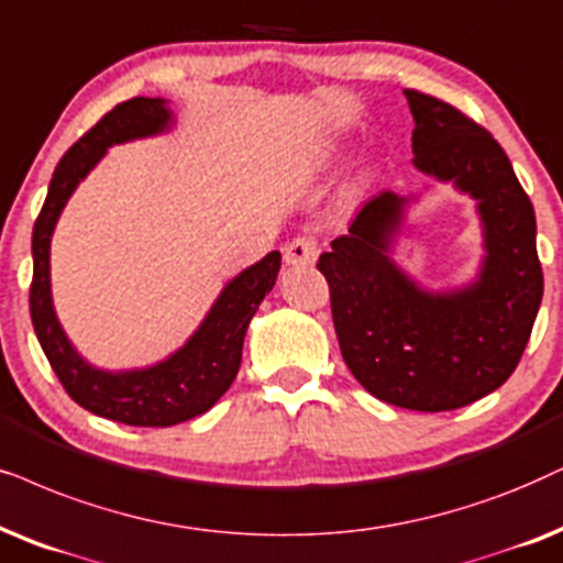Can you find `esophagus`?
Segmentation results:
<instances>
[{
  "label": "esophagus",
  "mask_w": 563,
  "mask_h": 563,
  "mask_svg": "<svg viewBox=\"0 0 563 563\" xmlns=\"http://www.w3.org/2000/svg\"><path fill=\"white\" fill-rule=\"evenodd\" d=\"M318 258V240L310 235H299L284 245V261L289 266H310Z\"/></svg>",
  "instance_id": "esophagus-1"
}]
</instances>
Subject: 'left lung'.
<instances>
[{
  "label": "left lung",
  "instance_id": "1",
  "mask_svg": "<svg viewBox=\"0 0 563 563\" xmlns=\"http://www.w3.org/2000/svg\"><path fill=\"white\" fill-rule=\"evenodd\" d=\"M413 165L478 201L484 264L478 279L432 291L390 261L408 199H369L318 258L331 289L341 356L362 388L411 411H452L507 383L528 346L543 299L536 211L499 142L455 106L406 90Z\"/></svg>",
  "mask_w": 563,
  "mask_h": 563
}]
</instances>
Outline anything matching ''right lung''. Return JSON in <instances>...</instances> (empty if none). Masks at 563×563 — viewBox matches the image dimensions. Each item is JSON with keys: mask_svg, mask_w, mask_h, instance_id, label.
<instances>
[{"mask_svg": "<svg viewBox=\"0 0 563 563\" xmlns=\"http://www.w3.org/2000/svg\"><path fill=\"white\" fill-rule=\"evenodd\" d=\"M173 113L163 98H131L108 111L82 139L71 144L51 178L48 196L33 228L31 320L43 354L71 400L95 416L129 427H173L209 411L228 393L243 360L247 323L276 284L282 253L272 251L235 276L188 344L147 369H95L75 352L58 325L51 302L48 251L56 219L79 180L98 165L108 147L159 134Z\"/></svg>", "mask_w": 563, "mask_h": 563, "instance_id": "obj_1", "label": "right lung"}]
</instances>
